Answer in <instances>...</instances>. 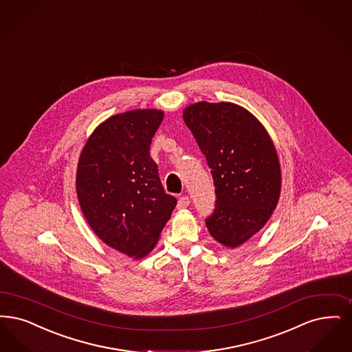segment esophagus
Listing matches in <instances>:
<instances>
[{"label": "esophagus", "mask_w": 352, "mask_h": 352, "mask_svg": "<svg viewBox=\"0 0 352 352\" xmlns=\"http://www.w3.org/2000/svg\"><path fill=\"white\" fill-rule=\"evenodd\" d=\"M188 204H190V197H179V199H178L177 207H178V210H182V208H186V207H188Z\"/></svg>", "instance_id": "obj_1"}]
</instances>
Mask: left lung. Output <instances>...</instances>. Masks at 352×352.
Wrapping results in <instances>:
<instances>
[{"label": "left lung", "instance_id": "1", "mask_svg": "<svg viewBox=\"0 0 352 352\" xmlns=\"http://www.w3.org/2000/svg\"><path fill=\"white\" fill-rule=\"evenodd\" d=\"M211 169L216 204L206 224L228 248L252 239L267 223L280 197V164L259 120L229 102H199L183 110Z\"/></svg>", "mask_w": 352, "mask_h": 352}]
</instances>
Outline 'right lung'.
I'll list each match as a JSON object with an SVG mask.
<instances>
[{
  "instance_id": "right-lung-1",
  "label": "right lung",
  "mask_w": 352,
  "mask_h": 352,
  "mask_svg": "<svg viewBox=\"0 0 352 352\" xmlns=\"http://www.w3.org/2000/svg\"><path fill=\"white\" fill-rule=\"evenodd\" d=\"M161 110H132L99 124L80 155L76 188L93 232L133 258L151 253L177 199L165 192L149 155Z\"/></svg>"
}]
</instances>
